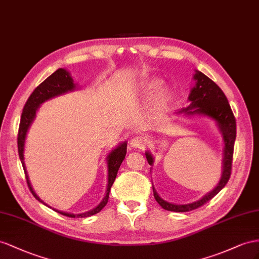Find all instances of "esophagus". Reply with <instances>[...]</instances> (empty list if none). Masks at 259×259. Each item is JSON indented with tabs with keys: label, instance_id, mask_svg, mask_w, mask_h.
Returning a JSON list of instances; mask_svg holds the SVG:
<instances>
[{
	"label": "esophagus",
	"instance_id": "esophagus-1",
	"mask_svg": "<svg viewBox=\"0 0 259 259\" xmlns=\"http://www.w3.org/2000/svg\"><path fill=\"white\" fill-rule=\"evenodd\" d=\"M130 145L135 149H143L145 148V145H147V139L141 136H137L131 139Z\"/></svg>",
	"mask_w": 259,
	"mask_h": 259
}]
</instances>
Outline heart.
I'll use <instances>...</instances> for the list:
<instances>
[{
  "mask_svg": "<svg viewBox=\"0 0 259 259\" xmlns=\"http://www.w3.org/2000/svg\"><path fill=\"white\" fill-rule=\"evenodd\" d=\"M157 86V81H151L149 83H145L142 89H141V94L143 95H148L150 93L153 91ZM169 98V92L166 88H161L158 89V91L155 93V95L153 97V102L156 106H163L164 104H166Z\"/></svg>",
  "mask_w": 259,
  "mask_h": 259,
  "instance_id": "obj_1",
  "label": "heart"
}]
</instances>
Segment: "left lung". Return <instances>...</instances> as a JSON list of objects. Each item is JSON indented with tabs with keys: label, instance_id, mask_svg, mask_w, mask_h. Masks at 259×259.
<instances>
[{
	"label": "left lung",
	"instance_id": "obj_1",
	"mask_svg": "<svg viewBox=\"0 0 259 259\" xmlns=\"http://www.w3.org/2000/svg\"><path fill=\"white\" fill-rule=\"evenodd\" d=\"M196 81L195 88L191 90L190 95L188 97L190 105L187 108H183L181 112H185L187 115L201 114L208 116L215 120L220 127V130L223 135L224 140V157H223V171L221 180L219 182L218 186L210 191L209 194L202 197L200 200L188 204H173L163 199L157 195L155 189L153 188V195L157 203L165 210L174 211V212H187L195 210L201 207L204 203L211 200L219 191H220L230 180L232 171V161H233V151L234 142L236 138V120L231 109V106L227 96L224 95L222 90L209 78L204 75L202 72L197 71L194 75ZM147 160L150 165L153 164V156L149 152L145 153Z\"/></svg>",
	"mask_w": 259,
	"mask_h": 259
}]
</instances>
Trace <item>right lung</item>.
Wrapping results in <instances>:
<instances>
[{
	"label": "right lung",
	"mask_w": 259,
	"mask_h": 259,
	"mask_svg": "<svg viewBox=\"0 0 259 259\" xmlns=\"http://www.w3.org/2000/svg\"><path fill=\"white\" fill-rule=\"evenodd\" d=\"M75 88L74 83H73V79L70 76L68 71L64 69H59L55 73L45 79V81L39 84L37 88L34 90V92L31 93L30 96L28 97L27 102H26L24 109L22 112V117H21V122H19V128H18V136H17V147H18V155L19 158H21V162L23 165V168L25 171V176H26V181H27L28 188L30 189L31 194L34 195L36 199H38L39 201L42 202L39 197L35 194V191L32 190L31 185L29 183L28 176H27V171H26L25 168V164H24V143H25V138L26 134H27V130L29 128L30 123L34 120V118L36 116V111L39 107V105L42 104L44 102L48 101V99L58 96L60 94H63V93H66L69 91H72ZM125 153H127V142H123L118 148H116L114 151H111L109 155H108V186H107V191H106V196L103 199V201L99 203L96 208L93 210L85 212V213L81 214H72V213H65V212L58 211L59 213L64 215V217H69V218H86V217H91L93 214L98 213L106 204L108 202V198H109V191L110 188L114 184L116 176L118 173V169L120 167V165L123 161V158L125 156Z\"/></svg>",
	"instance_id": "add662e5"
}]
</instances>
